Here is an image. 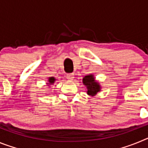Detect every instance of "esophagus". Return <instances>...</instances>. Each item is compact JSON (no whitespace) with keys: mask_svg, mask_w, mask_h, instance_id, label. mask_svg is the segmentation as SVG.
<instances>
[{"mask_svg":"<svg viewBox=\"0 0 148 148\" xmlns=\"http://www.w3.org/2000/svg\"><path fill=\"white\" fill-rule=\"evenodd\" d=\"M66 78H67L68 80H73V78H74V74L73 73H69L66 75Z\"/></svg>","mask_w":148,"mask_h":148,"instance_id":"obj_1","label":"esophagus"}]
</instances>
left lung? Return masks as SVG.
I'll return each mask as SVG.
<instances>
[{
    "label": "left lung",
    "mask_w": 148,
    "mask_h": 148,
    "mask_svg": "<svg viewBox=\"0 0 148 148\" xmlns=\"http://www.w3.org/2000/svg\"><path fill=\"white\" fill-rule=\"evenodd\" d=\"M83 84L87 87V93L89 95L93 96L101 90V86L97 82H95L93 75L90 74L83 78Z\"/></svg>",
    "instance_id": "1"
}]
</instances>
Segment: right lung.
Here are the masks:
<instances>
[{
    "mask_svg": "<svg viewBox=\"0 0 148 148\" xmlns=\"http://www.w3.org/2000/svg\"><path fill=\"white\" fill-rule=\"evenodd\" d=\"M56 81V79L54 78V77H49V79H48V82H49V83H47V84H50V85H52V84H53L55 83Z\"/></svg>",
    "mask_w": 148,
    "mask_h": 148,
    "instance_id": "add662e5",
    "label": "right lung"
}]
</instances>
